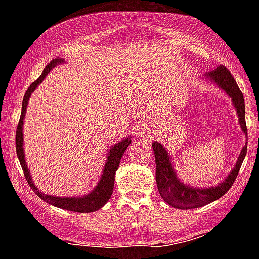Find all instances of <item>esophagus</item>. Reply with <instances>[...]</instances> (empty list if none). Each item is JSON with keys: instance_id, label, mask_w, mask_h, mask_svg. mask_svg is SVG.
Returning <instances> with one entry per match:
<instances>
[{"instance_id": "1", "label": "esophagus", "mask_w": 259, "mask_h": 259, "mask_svg": "<svg viewBox=\"0 0 259 259\" xmlns=\"http://www.w3.org/2000/svg\"><path fill=\"white\" fill-rule=\"evenodd\" d=\"M137 137L140 138V139H150L151 138V133L148 127L145 126H139L137 130Z\"/></svg>"}]
</instances>
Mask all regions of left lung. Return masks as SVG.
Segmentation results:
<instances>
[{
    "label": "left lung",
    "mask_w": 259,
    "mask_h": 259,
    "mask_svg": "<svg viewBox=\"0 0 259 259\" xmlns=\"http://www.w3.org/2000/svg\"><path fill=\"white\" fill-rule=\"evenodd\" d=\"M204 77L215 83L231 98L232 104L236 109L237 116H238L239 126L247 137L244 98L228 69L221 65L211 72L205 74ZM153 150L154 155H155L156 185H158L159 194L163 198L164 202L168 203L173 208H178V209H194V208H200L219 199L231 189L232 184L238 176L245 154H247V144L242 148L237 163L234 164L233 169L226 177V179L213 187L204 188L192 187V185L183 183L178 178L176 170H174L173 159L169 155L168 150L164 148V145H161L159 142H154Z\"/></svg>",
    "instance_id": "8db88e82"
}]
</instances>
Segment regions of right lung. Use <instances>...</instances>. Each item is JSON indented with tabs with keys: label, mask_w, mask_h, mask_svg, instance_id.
Instances as JSON below:
<instances>
[{
	"label": "right lung",
	"mask_w": 259,
	"mask_h": 259,
	"mask_svg": "<svg viewBox=\"0 0 259 259\" xmlns=\"http://www.w3.org/2000/svg\"><path fill=\"white\" fill-rule=\"evenodd\" d=\"M65 60L62 59H55L44 69L42 74L38 77L35 82L30 85L27 91L25 93L22 100V111H21L20 122L17 125V132H16V153L17 158L20 160L21 166H22L23 174H25L26 180L28 182V185L31 189L38 195L42 200H45L48 204L54 205V207L61 208V209L77 211V213H93V211L99 210L106 204L109 199H110L111 194L114 190V180H115V173H116L117 168H119L120 160L122 158V154L125 153L127 146L132 143V138L126 137L122 139L121 142L116 143V144L111 146L108 151L106 155V163L103 168V173H101L100 180L98 182L96 187L91 190L90 193L81 197H55V195H49L45 193L40 192L38 188L35 185V182L32 180L31 177L30 169L27 168V164L25 160V150H23V120H25L26 110H27V104L30 100L31 94L35 91V89L45 80L48 74L51 71L54 67H56L59 64H62Z\"/></svg>",
	"instance_id": "1"
}]
</instances>
